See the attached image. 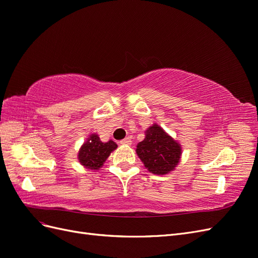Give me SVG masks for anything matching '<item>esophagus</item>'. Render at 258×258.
I'll list each match as a JSON object with an SVG mask.
<instances>
[{"instance_id": "esophagus-1", "label": "esophagus", "mask_w": 258, "mask_h": 258, "mask_svg": "<svg viewBox=\"0 0 258 258\" xmlns=\"http://www.w3.org/2000/svg\"><path fill=\"white\" fill-rule=\"evenodd\" d=\"M131 142H132V141H131V138H129V137L124 138L123 140H121V141H120L121 144H126V145H130Z\"/></svg>"}]
</instances>
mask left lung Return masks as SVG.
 I'll return each mask as SVG.
<instances>
[{"instance_id": "8db88e82", "label": "left lung", "mask_w": 258, "mask_h": 258, "mask_svg": "<svg viewBox=\"0 0 258 258\" xmlns=\"http://www.w3.org/2000/svg\"><path fill=\"white\" fill-rule=\"evenodd\" d=\"M137 154L144 166L154 174L172 171L181 158V146L158 124L145 131V138L137 146Z\"/></svg>"}]
</instances>
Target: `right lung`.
Masks as SVG:
<instances>
[{
  "label": "right lung",
  "instance_id": "obj_1",
  "mask_svg": "<svg viewBox=\"0 0 258 258\" xmlns=\"http://www.w3.org/2000/svg\"><path fill=\"white\" fill-rule=\"evenodd\" d=\"M117 147V144L110 140L102 142L97 135H91L79 153V160L82 165L91 170H97L102 167L106 158Z\"/></svg>",
  "mask_w": 258,
  "mask_h": 258
}]
</instances>
